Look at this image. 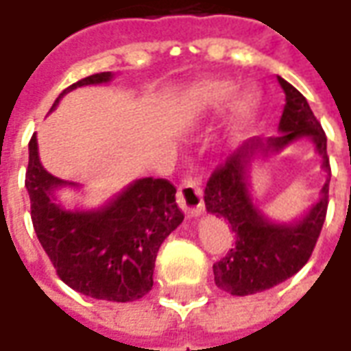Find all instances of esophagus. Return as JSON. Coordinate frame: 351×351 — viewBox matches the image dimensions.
<instances>
[{"mask_svg":"<svg viewBox=\"0 0 351 351\" xmlns=\"http://www.w3.org/2000/svg\"><path fill=\"white\" fill-rule=\"evenodd\" d=\"M178 205L182 206V210L190 216H197L203 210V188H201V180L197 176H186L182 184L178 186Z\"/></svg>","mask_w":351,"mask_h":351,"instance_id":"1","label":"esophagus"}]
</instances>
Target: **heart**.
<instances>
[{
  "label": "heart",
  "instance_id": "b5f03b06",
  "mask_svg": "<svg viewBox=\"0 0 351 351\" xmlns=\"http://www.w3.org/2000/svg\"><path fill=\"white\" fill-rule=\"evenodd\" d=\"M237 84L233 80H203L191 88L190 103L201 110H220L235 97ZM259 97L256 92H244L235 101L237 122H248L258 110Z\"/></svg>",
  "mask_w": 351,
  "mask_h": 351
}]
</instances>
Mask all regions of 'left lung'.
Here are the masks:
<instances>
[{
  "instance_id": "left-lung-1",
  "label": "left lung",
  "mask_w": 351,
  "mask_h": 351,
  "mask_svg": "<svg viewBox=\"0 0 351 351\" xmlns=\"http://www.w3.org/2000/svg\"><path fill=\"white\" fill-rule=\"evenodd\" d=\"M286 93V107L276 137L246 141L228 160L214 169L205 188L206 210L228 221L235 233V244L226 258L213 265L216 286L231 295H252L271 289L291 278L312 256L324 228L329 205L331 165L327 158V137L312 112L308 101L297 88L278 77ZM308 136L324 158L328 182L322 197L306 217L293 224H272L253 206L247 193V165L259 152H279L287 144Z\"/></svg>"
}]
</instances>
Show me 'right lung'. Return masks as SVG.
<instances>
[{
	"instance_id": "1",
	"label": "right lung",
	"mask_w": 351,
	"mask_h": 351,
	"mask_svg": "<svg viewBox=\"0 0 351 351\" xmlns=\"http://www.w3.org/2000/svg\"><path fill=\"white\" fill-rule=\"evenodd\" d=\"M110 79L107 71L75 82L58 95L50 110L75 88ZM65 184L41 165L34 133L26 171L32 221L58 276L93 299L130 302L145 297L154 286V265L161 243L184 220L175 186L165 178H141L103 208L84 213L65 210L54 201V190Z\"/></svg>"
}]
</instances>
